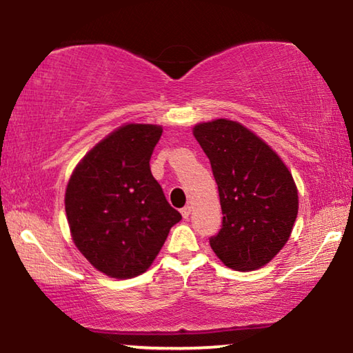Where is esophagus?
Masks as SVG:
<instances>
[{"instance_id": "34e87169", "label": "esophagus", "mask_w": 353, "mask_h": 353, "mask_svg": "<svg viewBox=\"0 0 353 353\" xmlns=\"http://www.w3.org/2000/svg\"><path fill=\"white\" fill-rule=\"evenodd\" d=\"M190 212H192V207H190V205H185V207H183V209L181 210V214H182L183 218H185V220H188Z\"/></svg>"}]
</instances>
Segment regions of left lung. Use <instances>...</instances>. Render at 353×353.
Instances as JSON below:
<instances>
[{"instance_id": "left-lung-1", "label": "left lung", "mask_w": 353, "mask_h": 353, "mask_svg": "<svg viewBox=\"0 0 353 353\" xmlns=\"http://www.w3.org/2000/svg\"><path fill=\"white\" fill-rule=\"evenodd\" d=\"M220 194L223 225L210 247L223 264L251 272L270 262L290 237L299 193L288 166L240 122L194 125Z\"/></svg>"}]
</instances>
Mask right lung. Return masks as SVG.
I'll list each match as a JSON object with an SVG mask.
<instances>
[{
    "label": "right lung",
    "mask_w": 353,
    "mask_h": 353,
    "mask_svg": "<svg viewBox=\"0 0 353 353\" xmlns=\"http://www.w3.org/2000/svg\"><path fill=\"white\" fill-rule=\"evenodd\" d=\"M163 128L127 124L96 144L72 172L65 214L81 254L111 278L148 270L182 220L150 172Z\"/></svg>",
    "instance_id": "add662e5"
}]
</instances>
